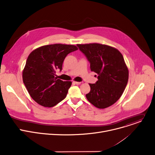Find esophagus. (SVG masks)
Wrapping results in <instances>:
<instances>
[{
	"mask_svg": "<svg viewBox=\"0 0 155 155\" xmlns=\"http://www.w3.org/2000/svg\"><path fill=\"white\" fill-rule=\"evenodd\" d=\"M73 82H74V84H76V85H80V84H82L81 82H75V81H74Z\"/></svg>",
	"mask_w": 155,
	"mask_h": 155,
	"instance_id": "1",
	"label": "esophagus"
}]
</instances>
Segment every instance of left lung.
Wrapping results in <instances>:
<instances>
[{
    "label": "left lung",
    "mask_w": 155,
    "mask_h": 155,
    "mask_svg": "<svg viewBox=\"0 0 155 155\" xmlns=\"http://www.w3.org/2000/svg\"><path fill=\"white\" fill-rule=\"evenodd\" d=\"M90 63L92 71L98 74V81L89 84L91 91L86 98L94 106L109 107L122 95L128 82L129 71L123 56L112 47L100 44H78Z\"/></svg>",
    "instance_id": "8db88e82"
}]
</instances>
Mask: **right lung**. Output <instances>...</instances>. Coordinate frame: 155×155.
I'll list each match as a JSON object with an SVG mask.
<instances>
[{
  "label": "right lung",
  "mask_w": 155,
  "mask_h": 155,
  "mask_svg": "<svg viewBox=\"0 0 155 155\" xmlns=\"http://www.w3.org/2000/svg\"><path fill=\"white\" fill-rule=\"evenodd\" d=\"M77 50L73 45L55 44L38 48L29 54L23 81L30 96L38 104L52 107L65 98L72 82L57 79L56 70L61 71L65 57Z\"/></svg>",
  "instance_id": "add662e5"
}]
</instances>
